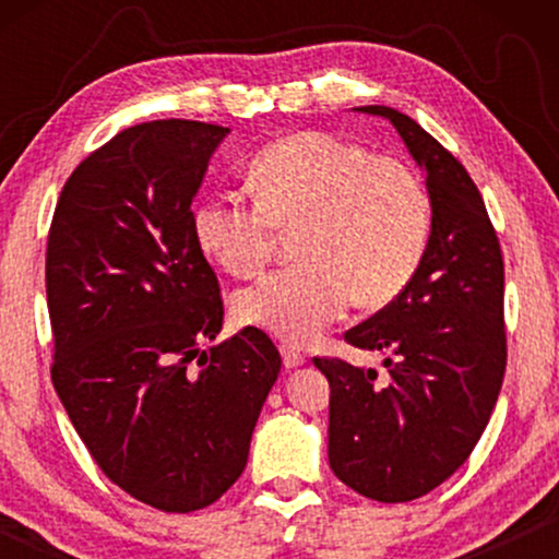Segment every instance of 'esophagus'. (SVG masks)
I'll return each mask as SVG.
<instances>
[{"instance_id": "obj_1", "label": "esophagus", "mask_w": 559, "mask_h": 559, "mask_svg": "<svg viewBox=\"0 0 559 559\" xmlns=\"http://www.w3.org/2000/svg\"><path fill=\"white\" fill-rule=\"evenodd\" d=\"M282 350V361H285V369H297V366H302L305 364V354L300 348H295V346H282L280 348Z\"/></svg>"}]
</instances>
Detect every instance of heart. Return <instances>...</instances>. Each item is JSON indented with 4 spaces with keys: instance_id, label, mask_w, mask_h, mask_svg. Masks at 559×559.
<instances>
[{
    "instance_id": "b5f03b06",
    "label": "heart",
    "mask_w": 559,
    "mask_h": 559,
    "mask_svg": "<svg viewBox=\"0 0 559 559\" xmlns=\"http://www.w3.org/2000/svg\"><path fill=\"white\" fill-rule=\"evenodd\" d=\"M257 203L209 195L193 205L195 247L234 277L272 259L277 231H297L300 264L241 289L243 325L293 343L316 341L348 305L392 302L423 262L432 226L430 195L400 159L373 157L325 132L272 142L249 165Z\"/></svg>"
}]
</instances>
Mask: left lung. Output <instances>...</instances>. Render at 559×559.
Masks as SVG:
<instances>
[{"label": "left lung", "mask_w": 559, "mask_h": 559, "mask_svg": "<svg viewBox=\"0 0 559 559\" xmlns=\"http://www.w3.org/2000/svg\"><path fill=\"white\" fill-rule=\"evenodd\" d=\"M384 117L425 173L430 239L409 285L346 341L386 354V377L316 358L331 384L328 461L366 499L402 503L430 493L468 461L507 369L503 259L484 198L465 167L407 114Z\"/></svg>", "instance_id": "8db88e82"}]
</instances>
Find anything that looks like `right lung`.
Returning a JSON list of instances; mask_svg holds the SVG:
<instances>
[{
  "label": "right lung",
  "instance_id": "obj_1",
  "mask_svg": "<svg viewBox=\"0 0 559 559\" xmlns=\"http://www.w3.org/2000/svg\"><path fill=\"white\" fill-rule=\"evenodd\" d=\"M228 127H129L75 167L45 257L52 386L106 476L159 511L211 507L247 468L282 358L224 325L190 205Z\"/></svg>",
  "mask_w": 559,
  "mask_h": 559
}]
</instances>
